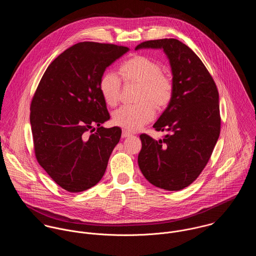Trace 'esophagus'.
<instances>
[{
	"label": "esophagus",
	"instance_id": "esophagus-1",
	"mask_svg": "<svg viewBox=\"0 0 256 256\" xmlns=\"http://www.w3.org/2000/svg\"><path fill=\"white\" fill-rule=\"evenodd\" d=\"M132 134L131 133H129L128 131H126V130H123L122 131V138H127V137H130Z\"/></svg>",
	"mask_w": 256,
	"mask_h": 256
}]
</instances>
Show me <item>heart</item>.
I'll list each match as a JSON object with an SVG mask.
<instances>
[{
    "mask_svg": "<svg viewBox=\"0 0 256 256\" xmlns=\"http://www.w3.org/2000/svg\"><path fill=\"white\" fill-rule=\"evenodd\" d=\"M125 84H139L136 106H124L114 111L112 122L127 131H137L150 122L156 108H166L172 100L174 84L172 78L164 71L156 60L136 55L125 61L119 68ZM100 92L104 102L115 106L120 100L121 80L113 72L104 74L100 80Z\"/></svg>",
    "mask_w": 256,
    "mask_h": 256,
    "instance_id": "b5f03b06",
    "label": "heart"
}]
</instances>
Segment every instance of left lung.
Here are the masks:
<instances>
[{
  "label": "left lung",
  "instance_id": "8db88e82",
  "mask_svg": "<svg viewBox=\"0 0 256 256\" xmlns=\"http://www.w3.org/2000/svg\"><path fill=\"white\" fill-rule=\"evenodd\" d=\"M162 49L170 60L174 90L154 124L168 134L156 141L140 135L139 168L152 185L178 191L193 182L208 164L220 131L219 92L200 58L174 38L148 40L135 49Z\"/></svg>",
  "mask_w": 256,
  "mask_h": 256
}]
</instances>
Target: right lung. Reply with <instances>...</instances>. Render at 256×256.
<instances>
[{
	"instance_id": "right-lung-1",
	"label": "right lung",
	"mask_w": 256,
	"mask_h": 256,
	"mask_svg": "<svg viewBox=\"0 0 256 256\" xmlns=\"http://www.w3.org/2000/svg\"><path fill=\"white\" fill-rule=\"evenodd\" d=\"M128 50L114 44L76 43L48 66L37 86L30 104L37 162L69 192L100 182L120 140L119 127L100 126L110 116L98 84L106 69Z\"/></svg>"
}]
</instances>
